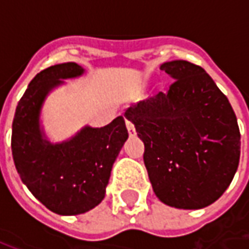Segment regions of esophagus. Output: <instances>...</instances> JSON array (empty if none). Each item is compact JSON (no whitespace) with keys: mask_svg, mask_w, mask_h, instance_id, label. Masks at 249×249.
<instances>
[{"mask_svg":"<svg viewBox=\"0 0 249 249\" xmlns=\"http://www.w3.org/2000/svg\"><path fill=\"white\" fill-rule=\"evenodd\" d=\"M125 124H126V129H128V132H129V135L130 136L135 135L136 129H135V125H133V123L129 121V120H125Z\"/></svg>","mask_w":249,"mask_h":249,"instance_id":"esophagus-1","label":"esophagus"}]
</instances>
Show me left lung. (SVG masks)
<instances>
[{"mask_svg": "<svg viewBox=\"0 0 249 249\" xmlns=\"http://www.w3.org/2000/svg\"><path fill=\"white\" fill-rule=\"evenodd\" d=\"M160 69L175 80L168 92L130 105L124 116L144 142V164L159 200L175 208H204L237 171V119L201 66L173 60Z\"/></svg>", "mask_w": 249, "mask_h": 249, "instance_id": "8db88e82", "label": "left lung"}]
</instances>
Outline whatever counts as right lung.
Returning a JSON list of instances; mask_svg holds the SVG:
<instances>
[{
    "label": "right lung",
    "instance_id": "right-lung-1",
    "mask_svg": "<svg viewBox=\"0 0 249 249\" xmlns=\"http://www.w3.org/2000/svg\"><path fill=\"white\" fill-rule=\"evenodd\" d=\"M84 71L76 62L41 71L19 100L12 125V153L22 183L62 216L85 213L103 201L112 167L128 139L123 116L101 128L87 125L61 142L48 139L41 125L48 94Z\"/></svg>",
    "mask_w": 249,
    "mask_h": 249
}]
</instances>
